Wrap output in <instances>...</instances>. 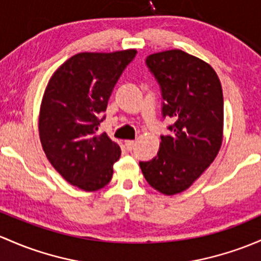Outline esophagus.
I'll list each match as a JSON object with an SVG mask.
<instances>
[{"mask_svg": "<svg viewBox=\"0 0 261 261\" xmlns=\"http://www.w3.org/2000/svg\"><path fill=\"white\" fill-rule=\"evenodd\" d=\"M135 145H136V142L134 141V140H126L125 141V147L128 150V151H131V150L135 147Z\"/></svg>", "mask_w": 261, "mask_h": 261, "instance_id": "34e87169", "label": "esophagus"}]
</instances>
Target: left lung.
Returning a JSON list of instances; mask_svg holds the SVG:
<instances>
[{
	"mask_svg": "<svg viewBox=\"0 0 261 261\" xmlns=\"http://www.w3.org/2000/svg\"><path fill=\"white\" fill-rule=\"evenodd\" d=\"M146 65L160 85L163 116L174 123L161 135L158 155L140 167L155 190L175 195L190 188L220 150L223 89L209 64L181 50L150 55Z\"/></svg>",
	"mask_w": 261,
	"mask_h": 261,
	"instance_id": "8db88e82",
	"label": "left lung"
}]
</instances>
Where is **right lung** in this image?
<instances>
[{"label":"right lung","mask_w":261,"mask_h":261,"mask_svg":"<svg viewBox=\"0 0 261 261\" xmlns=\"http://www.w3.org/2000/svg\"><path fill=\"white\" fill-rule=\"evenodd\" d=\"M136 50L81 52L60 66L41 102L38 131L51 165L71 185L95 191L108 185L120 146L98 125L108 101Z\"/></svg>","instance_id":"right-lung-1"}]
</instances>
